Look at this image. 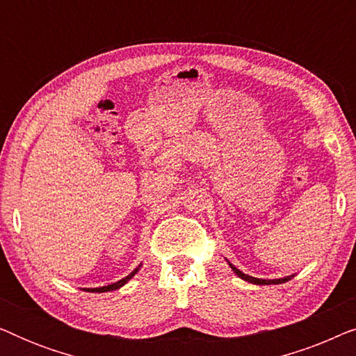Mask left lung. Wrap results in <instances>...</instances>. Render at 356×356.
Wrapping results in <instances>:
<instances>
[{"instance_id": "1", "label": "left lung", "mask_w": 356, "mask_h": 356, "mask_svg": "<svg viewBox=\"0 0 356 356\" xmlns=\"http://www.w3.org/2000/svg\"><path fill=\"white\" fill-rule=\"evenodd\" d=\"M230 267H232L233 272H235V274H236L238 277H241L243 280H246V282H251V284H256V285H277V284H285V282H289V280L291 279V275H290V277H284V279H274V280L256 279V277H251V275H246V274H243V272H241L240 269H236V267L233 266V264H230Z\"/></svg>"}]
</instances>
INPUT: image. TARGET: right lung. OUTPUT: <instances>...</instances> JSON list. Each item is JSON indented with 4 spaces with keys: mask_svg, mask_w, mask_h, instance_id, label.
Masks as SVG:
<instances>
[{
    "mask_svg": "<svg viewBox=\"0 0 356 356\" xmlns=\"http://www.w3.org/2000/svg\"><path fill=\"white\" fill-rule=\"evenodd\" d=\"M140 267V266H139ZM139 267L138 269H134L133 272H131V274L128 275V277H124V279H121V280H118V282H115V284H111V285H106V286H99V289H87V291H94V293H104V291H111V290H118L120 286H123L126 282H128L129 279H133L134 277V274L136 272L139 270Z\"/></svg>",
    "mask_w": 356,
    "mask_h": 356,
    "instance_id": "add662e5",
    "label": "right lung"
}]
</instances>
